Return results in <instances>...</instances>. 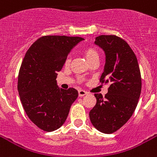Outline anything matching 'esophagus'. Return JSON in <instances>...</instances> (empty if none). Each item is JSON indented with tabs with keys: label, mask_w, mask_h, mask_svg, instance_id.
Segmentation results:
<instances>
[{
	"label": "esophagus",
	"mask_w": 157,
	"mask_h": 157,
	"mask_svg": "<svg viewBox=\"0 0 157 157\" xmlns=\"http://www.w3.org/2000/svg\"><path fill=\"white\" fill-rule=\"evenodd\" d=\"M78 94H79V97H83L86 95L88 94V92L85 91V90H78Z\"/></svg>",
	"instance_id": "esophagus-1"
}]
</instances>
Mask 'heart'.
I'll list each match as a JSON object with an SVG mask.
<instances>
[{
	"instance_id": "heart-1",
	"label": "heart",
	"mask_w": 157,
	"mask_h": 157,
	"mask_svg": "<svg viewBox=\"0 0 157 157\" xmlns=\"http://www.w3.org/2000/svg\"><path fill=\"white\" fill-rule=\"evenodd\" d=\"M85 54L88 60H90V59H91L94 58V57L98 56V52H97V50L95 49V48H92V47H88V48H85ZM69 62V59H66V63L67 64Z\"/></svg>"
}]
</instances>
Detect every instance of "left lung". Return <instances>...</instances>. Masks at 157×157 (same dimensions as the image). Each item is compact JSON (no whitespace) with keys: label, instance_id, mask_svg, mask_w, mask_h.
<instances>
[{"label":"left lung","instance_id":"left-lung-1","mask_svg":"<svg viewBox=\"0 0 157 157\" xmlns=\"http://www.w3.org/2000/svg\"><path fill=\"white\" fill-rule=\"evenodd\" d=\"M95 44L105 54L101 84H109L103 96L95 94L96 105L90 110L92 124L99 132L111 134L120 129L133 114L141 94L138 60L128 43L116 35H100Z\"/></svg>","mask_w":157,"mask_h":157}]
</instances>
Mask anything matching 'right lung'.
Masks as SVG:
<instances>
[{
  "mask_svg": "<svg viewBox=\"0 0 157 157\" xmlns=\"http://www.w3.org/2000/svg\"><path fill=\"white\" fill-rule=\"evenodd\" d=\"M81 37L46 35L30 46L19 70L17 90L25 112L44 132H53L64 123L78 97L73 88L63 90L56 83L72 48Z\"/></svg>",
  "mask_w": 157,
  "mask_h": 157,
  "instance_id": "add662e5",
  "label": "right lung"
}]
</instances>
